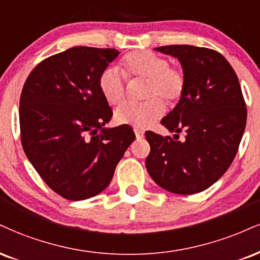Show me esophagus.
<instances>
[{
  "label": "esophagus",
  "mask_w": 260,
  "mask_h": 260,
  "mask_svg": "<svg viewBox=\"0 0 260 260\" xmlns=\"http://www.w3.org/2000/svg\"><path fill=\"white\" fill-rule=\"evenodd\" d=\"M134 132H136V138H137V140H140V139L144 138V133L142 132V131L136 129V131H134Z\"/></svg>",
  "instance_id": "esophagus-1"
}]
</instances>
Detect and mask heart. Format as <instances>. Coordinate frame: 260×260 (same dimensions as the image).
Masks as SVG:
<instances>
[{
  "label": "heart",
  "instance_id": "1",
  "mask_svg": "<svg viewBox=\"0 0 260 260\" xmlns=\"http://www.w3.org/2000/svg\"><path fill=\"white\" fill-rule=\"evenodd\" d=\"M122 73L129 77L148 80L144 104L124 103L115 110V121L144 129L165 114L164 102L176 103L185 90V76L178 69L170 68V62L161 55L148 51L128 53L121 62ZM117 68L105 69L99 77V89L109 104H118L124 96V77Z\"/></svg>",
  "mask_w": 260,
  "mask_h": 260
}]
</instances>
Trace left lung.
I'll return each mask as SVG.
<instances>
[{
    "label": "left lung",
    "instance_id": "obj_1",
    "mask_svg": "<svg viewBox=\"0 0 260 260\" xmlns=\"http://www.w3.org/2000/svg\"><path fill=\"white\" fill-rule=\"evenodd\" d=\"M180 61L185 90L162 118L170 132H186L174 141L145 133L150 154L145 166L162 189L179 195L201 192L230 167L245 132L247 110L239 79L229 61L213 49L189 45L155 48Z\"/></svg>",
    "mask_w": 260,
    "mask_h": 260
}]
</instances>
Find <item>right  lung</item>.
<instances>
[{
  "instance_id": "add662e5",
  "label": "right lung",
  "mask_w": 260,
  "mask_h": 260,
  "mask_svg": "<svg viewBox=\"0 0 260 260\" xmlns=\"http://www.w3.org/2000/svg\"><path fill=\"white\" fill-rule=\"evenodd\" d=\"M120 52L73 47L41 61L26 79L19 122L25 155L53 191L80 201L106 189L136 134L104 127L112 110L99 77Z\"/></svg>"
}]
</instances>
